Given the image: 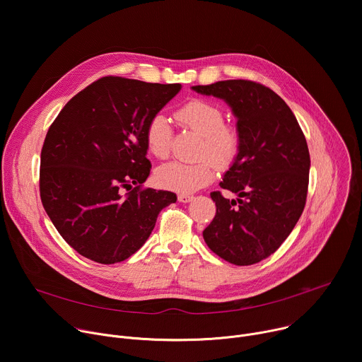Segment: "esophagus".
<instances>
[{"label": "esophagus", "mask_w": 362, "mask_h": 362, "mask_svg": "<svg viewBox=\"0 0 362 362\" xmlns=\"http://www.w3.org/2000/svg\"><path fill=\"white\" fill-rule=\"evenodd\" d=\"M192 199H193V196H192V194H185V193L177 194V200H179V202H182V203H189Z\"/></svg>", "instance_id": "34e87169"}]
</instances>
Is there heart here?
Here are the masks:
<instances>
[{"mask_svg":"<svg viewBox=\"0 0 362 362\" xmlns=\"http://www.w3.org/2000/svg\"><path fill=\"white\" fill-rule=\"evenodd\" d=\"M177 120L199 133L203 143L199 150L200 158H208L218 168L230 166L240 150V136L236 129L225 124L222 110L212 103L193 98L185 103L176 112ZM147 150L154 158L165 159L169 154L172 129L163 115H154L144 130ZM209 160L196 163L170 162L156 172L159 186L179 193H189L212 182L215 176L214 166Z\"/></svg>","mask_w":362,"mask_h":362,"instance_id":"b5f03b06","label":"heart"}]
</instances>
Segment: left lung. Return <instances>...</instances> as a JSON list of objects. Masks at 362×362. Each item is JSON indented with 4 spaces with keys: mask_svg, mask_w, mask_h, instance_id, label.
Returning <instances> with one entry per match:
<instances>
[{
    "mask_svg": "<svg viewBox=\"0 0 362 362\" xmlns=\"http://www.w3.org/2000/svg\"><path fill=\"white\" fill-rule=\"evenodd\" d=\"M225 100L240 136L238 158L219 183L236 200L212 192L216 215L203 239L222 259L247 267L271 256L299 221L308 193L309 150L286 103L250 80L193 86Z\"/></svg>",
    "mask_w": 362,
    "mask_h": 362,
    "instance_id": "left-lung-1",
    "label": "left lung"
}]
</instances>
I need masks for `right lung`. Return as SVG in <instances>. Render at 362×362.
Segmentation results:
<instances>
[{
    "instance_id": "1",
    "label": "right lung",
    "mask_w": 362,
    "mask_h": 362,
    "mask_svg": "<svg viewBox=\"0 0 362 362\" xmlns=\"http://www.w3.org/2000/svg\"><path fill=\"white\" fill-rule=\"evenodd\" d=\"M180 84L103 77L76 94L49 126L40 196L63 239L88 259L112 265L137 252L176 194L141 189L151 165L144 130Z\"/></svg>"
}]
</instances>
